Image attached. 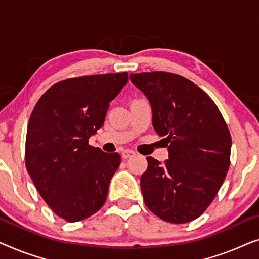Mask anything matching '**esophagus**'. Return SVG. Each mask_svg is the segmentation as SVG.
<instances>
[{"label": "esophagus", "mask_w": 259, "mask_h": 259, "mask_svg": "<svg viewBox=\"0 0 259 259\" xmlns=\"http://www.w3.org/2000/svg\"><path fill=\"white\" fill-rule=\"evenodd\" d=\"M134 155H136V152L130 151V150L122 151V153H121V157H122V159H128V158H132V157H134Z\"/></svg>", "instance_id": "34e87169"}]
</instances>
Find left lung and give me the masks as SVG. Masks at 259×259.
<instances>
[{"label": "left lung", "mask_w": 259, "mask_h": 259, "mask_svg": "<svg viewBox=\"0 0 259 259\" xmlns=\"http://www.w3.org/2000/svg\"><path fill=\"white\" fill-rule=\"evenodd\" d=\"M152 106L153 127L166 137L168 159L147 157L144 201L162 221L184 224L206 211L230 167L231 134L214 101L178 74H131Z\"/></svg>", "instance_id": "obj_1"}]
</instances>
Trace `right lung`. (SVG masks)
Returning a JSON list of instances; mask_svg holds the SVG:
<instances>
[{
  "mask_svg": "<svg viewBox=\"0 0 259 259\" xmlns=\"http://www.w3.org/2000/svg\"><path fill=\"white\" fill-rule=\"evenodd\" d=\"M127 82L126 72L66 79L48 88L31 112L27 171L48 206L67 222L82 221L104 206L121 157L91 146L88 139Z\"/></svg>",
  "mask_w": 259,
  "mask_h": 259,
  "instance_id": "obj_1",
  "label": "right lung"
}]
</instances>
